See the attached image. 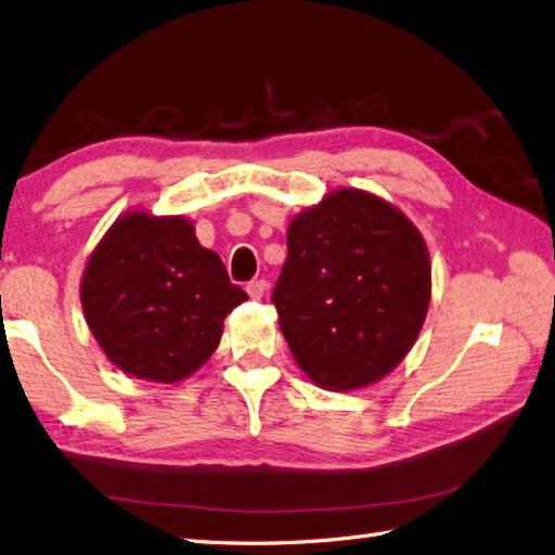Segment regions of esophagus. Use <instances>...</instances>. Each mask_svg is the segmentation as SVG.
I'll return each instance as SVG.
<instances>
[{
    "instance_id": "esophagus-1",
    "label": "esophagus",
    "mask_w": 555,
    "mask_h": 555,
    "mask_svg": "<svg viewBox=\"0 0 555 555\" xmlns=\"http://www.w3.org/2000/svg\"><path fill=\"white\" fill-rule=\"evenodd\" d=\"M247 294L251 296V298H257V301H259V298L266 294V289H268V284H266V280H251V282H247Z\"/></svg>"
}]
</instances>
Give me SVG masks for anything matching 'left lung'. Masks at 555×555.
Segmentation results:
<instances>
[{"instance_id":"8db88e82","label":"left lung","mask_w":555,"mask_h":555,"mask_svg":"<svg viewBox=\"0 0 555 555\" xmlns=\"http://www.w3.org/2000/svg\"><path fill=\"white\" fill-rule=\"evenodd\" d=\"M287 251L273 304L296 364L324 389L387 376L429 308L421 231L378 196L338 189L292 219Z\"/></svg>"}]
</instances>
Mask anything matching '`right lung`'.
I'll return each instance as SVG.
<instances>
[{
    "label": "right lung",
    "instance_id": "add662e5",
    "mask_svg": "<svg viewBox=\"0 0 555 555\" xmlns=\"http://www.w3.org/2000/svg\"><path fill=\"white\" fill-rule=\"evenodd\" d=\"M247 294L182 217L130 212L88 259L86 322L109 362L152 383H177L219 346L223 318Z\"/></svg>",
    "mask_w": 555,
    "mask_h": 555
}]
</instances>
